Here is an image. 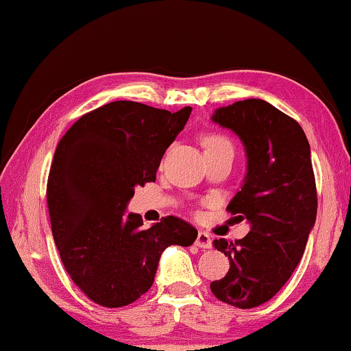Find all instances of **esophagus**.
I'll use <instances>...</instances> for the list:
<instances>
[{"mask_svg": "<svg viewBox=\"0 0 351 351\" xmlns=\"http://www.w3.org/2000/svg\"><path fill=\"white\" fill-rule=\"evenodd\" d=\"M195 245L201 249H210L212 247V237L207 232L199 230L197 235V240H195Z\"/></svg>", "mask_w": 351, "mask_h": 351, "instance_id": "obj_1", "label": "esophagus"}]
</instances>
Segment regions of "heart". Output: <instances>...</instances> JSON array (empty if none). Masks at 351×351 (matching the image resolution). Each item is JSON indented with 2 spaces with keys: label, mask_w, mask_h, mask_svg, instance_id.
I'll return each mask as SVG.
<instances>
[{
  "label": "heart",
  "mask_w": 351,
  "mask_h": 351,
  "mask_svg": "<svg viewBox=\"0 0 351 351\" xmlns=\"http://www.w3.org/2000/svg\"><path fill=\"white\" fill-rule=\"evenodd\" d=\"M203 145L206 150H210V148H217V147H223V145H230V142L228 138H224L221 134H209L206 136L204 141H203Z\"/></svg>",
  "instance_id": "1"
}]
</instances>
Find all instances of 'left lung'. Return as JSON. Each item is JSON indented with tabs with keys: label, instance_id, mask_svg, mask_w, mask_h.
Here are the masks:
<instances>
[{
	"label": "left lung",
	"instance_id": "8db88e82",
	"mask_svg": "<svg viewBox=\"0 0 351 351\" xmlns=\"http://www.w3.org/2000/svg\"><path fill=\"white\" fill-rule=\"evenodd\" d=\"M212 121L245 145L247 171L228 210L247 219L251 232L213 241L230 268L210 289L224 304L247 310L272 299L304 255L317 213L311 150L299 123L261 99L221 106Z\"/></svg>",
	"mask_w": 351,
	"mask_h": 351
}]
</instances>
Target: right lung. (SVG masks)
Here are the masks:
<instances>
[{"label": "right lung", "mask_w": 351, "mask_h": 351, "mask_svg": "<svg viewBox=\"0 0 351 351\" xmlns=\"http://www.w3.org/2000/svg\"><path fill=\"white\" fill-rule=\"evenodd\" d=\"M190 112L117 100L83 114L58 142L46 189L52 235L69 277L99 305L138 300L164 249L197 240L198 230L178 217L145 229L139 213L125 212L134 187L156 181Z\"/></svg>", "instance_id": "right-lung-1"}]
</instances>
